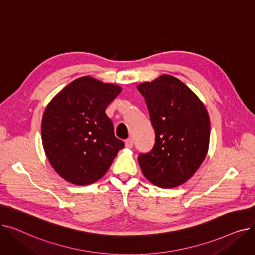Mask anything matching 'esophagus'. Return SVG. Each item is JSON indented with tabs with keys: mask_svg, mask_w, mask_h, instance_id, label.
Masks as SVG:
<instances>
[{
	"mask_svg": "<svg viewBox=\"0 0 255 255\" xmlns=\"http://www.w3.org/2000/svg\"><path fill=\"white\" fill-rule=\"evenodd\" d=\"M125 145H126V148H128V149L132 148V146H133V140L131 138H127L125 140Z\"/></svg>",
	"mask_w": 255,
	"mask_h": 255,
	"instance_id": "34e87169",
	"label": "esophagus"
}]
</instances>
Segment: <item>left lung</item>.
Returning <instances> with one entry per match:
<instances>
[{
  "mask_svg": "<svg viewBox=\"0 0 255 255\" xmlns=\"http://www.w3.org/2000/svg\"><path fill=\"white\" fill-rule=\"evenodd\" d=\"M148 107L155 143L138 155L143 176L162 188L189 180L206 158L210 119L206 107L181 80L161 75L137 87Z\"/></svg>",
  "mask_w": 255,
  "mask_h": 255,
  "instance_id": "obj_1",
  "label": "left lung"
}]
</instances>
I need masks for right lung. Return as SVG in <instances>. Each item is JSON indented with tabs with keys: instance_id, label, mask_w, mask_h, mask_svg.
<instances>
[{
	"instance_id": "add662e5",
	"label": "right lung",
	"mask_w": 255,
	"mask_h": 255,
	"mask_svg": "<svg viewBox=\"0 0 255 255\" xmlns=\"http://www.w3.org/2000/svg\"><path fill=\"white\" fill-rule=\"evenodd\" d=\"M121 91L119 86L84 76L47 105L41 124L43 148L51 166L66 181L75 185L96 182L124 146L105 114Z\"/></svg>"
}]
</instances>
